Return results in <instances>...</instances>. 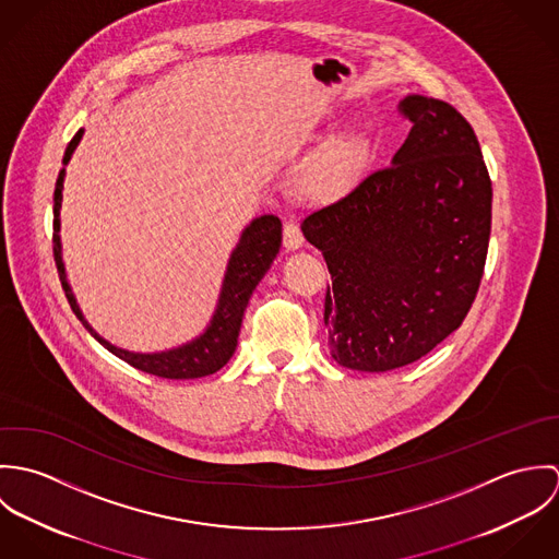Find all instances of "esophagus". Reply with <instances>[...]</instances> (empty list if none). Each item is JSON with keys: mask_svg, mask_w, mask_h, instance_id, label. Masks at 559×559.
Segmentation results:
<instances>
[{"mask_svg": "<svg viewBox=\"0 0 559 559\" xmlns=\"http://www.w3.org/2000/svg\"><path fill=\"white\" fill-rule=\"evenodd\" d=\"M304 245V233L295 217H288L284 222V247L286 249H299Z\"/></svg>", "mask_w": 559, "mask_h": 559, "instance_id": "1", "label": "esophagus"}]
</instances>
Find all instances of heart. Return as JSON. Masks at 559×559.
<instances>
[{
	"mask_svg": "<svg viewBox=\"0 0 559 559\" xmlns=\"http://www.w3.org/2000/svg\"><path fill=\"white\" fill-rule=\"evenodd\" d=\"M370 153V142L359 133H346L329 142L306 167V189L319 198H333L348 191L364 174Z\"/></svg>",
	"mask_w": 559,
	"mask_h": 559,
	"instance_id": "heart-1",
	"label": "heart"
}]
</instances>
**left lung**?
<instances>
[{"label": "left lung", "instance_id": "1", "mask_svg": "<svg viewBox=\"0 0 559 559\" xmlns=\"http://www.w3.org/2000/svg\"><path fill=\"white\" fill-rule=\"evenodd\" d=\"M399 114L413 127L392 165L301 226L331 273V357L361 372L413 364L463 324L490 237L492 187L472 124L419 94Z\"/></svg>", "mask_w": 559, "mask_h": 559}]
</instances>
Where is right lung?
<instances>
[{
  "mask_svg": "<svg viewBox=\"0 0 559 559\" xmlns=\"http://www.w3.org/2000/svg\"><path fill=\"white\" fill-rule=\"evenodd\" d=\"M81 133L83 131L80 129L73 135V140L69 142L64 159H62L64 165L69 163L75 146L80 144ZM62 182H64V169H60L58 180H56V191H53V258H56L58 275H60L62 288L67 293V299H69L75 317L81 320V324L109 353H114L116 357H120L122 361H127L129 366L142 370L146 374H155L160 379H200V377H209V374L222 370L230 361V357L237 348L240 322H242V312L247 308V301H249L251 293L255 290L258 282L269 271L277 251H280L282 222L273 215H264V217H258L255 222H251L245 228L237 249L233 251L228 271H226V280H224L217 312H215V317L211 320V326L206 329L204 335H200L191 344H185L180 348L165 350V353H155V355L129 353V350L116 348L114 344L103 340L83 320L80 308H78V301H75L71 288H69L67 273H64V262H62V249H60V235H58V230H60V206H62Z\"/></svg>",
  "mask_w": 559,
  "mask_h": 559,
  "instance_id": "obj_1",
  "label": "right lung"
}]
</instances>
